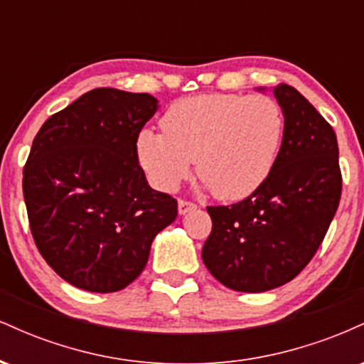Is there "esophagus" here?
<instances>
[{
	"label": "esophagus",
	"mask_w": 364,
	"mask_h": 364,
	"mask_svg": "<svg viewBox=\"0 0 364 364\" xmlns=\"http://www.w3.org/2000/svg\"><path fill=\"white\" fill-rule=\"evenodd\" d=\"M196 208V203H193V202H188V200H179L178 202V212L181 215H185L186 212H190V210H195Z\"/></svg>",
	"instance_id": "esophagus-1"
}]
</instances>
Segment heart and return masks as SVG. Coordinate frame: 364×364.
Returning a JSON list of instances; mask_svg holds the SVG:
<instances>
[{"label":"heart","mask_w":364,"mask_h":364,"mask_svg":"<svg viewBox=\"0 0 364 364\" xmlns=\"http://www.w3.org/2000/svg\"><path fill=\"white\" fill-rule=\"evenodd\" d=\"M161 128L136 139L141 168L159 190H176L195 161L196 176L214 196L236 202L269 179L286 121L270 95L203 94L171 104Z\"/></svg>","instance_id":"1"}]
</instances>
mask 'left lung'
Segmentation results:
<instances>
[{"label": "left lung", "instance_id": "8db88e82", "mask_svg": "<svg viewBox=\"0 0 364 364\" xmlns=\"http://www.w3.org/2000/svg\"><path fill=\"white\" fill-rule=\"evenodd\" d=\"M274 95L286 129L275 168L255 193L207 207L205 267L232 291L263 292L292 281L315 257L339 207L342 174L332 127L294 87Z\"/></svg>", "mask_w": 364, "mask_h": 364}]
</instances>
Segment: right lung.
Instances as JSON below:
<instances>
[{
    "label": "right lung",
    "mask_w": 364,
    "mask_h": 364,
    "mask_svg": "<svg viewBox=\"0 0 364 364\" xmlns=\"http://www.w3.org/2000/svg\"><path fill=\"white\" fill-rule=\"evenodd\" d=\"M157 99L94 89L46 119L23 168V198L36 246L78 289L121 291L149 260L178 202L152 190L136 139Z\"/></svg>",
    "instance_id": "obj_1"
}]
</instances>
